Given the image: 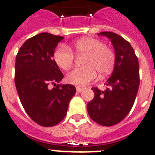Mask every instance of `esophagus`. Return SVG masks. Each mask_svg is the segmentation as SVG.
Here are the masks:
<instances>
[{
  "label": "esophagus",
  "instance_id": "34e87169",
  "mask_svg": "<svg viewBox=\"0 0 155 155\" xmlns=\"http://www.w3.org/2000/svg\"><path fill=\"white\" fill-rule=\"evenodd\" d=\"M83 89H84L83 87H79V86H77V87H76V92H81L83 91Z\"/></svg>",
  "mask_w": 155,
  "mask_h": 155
}]
</instances>
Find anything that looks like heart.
I'll return each mask as SVG.
<instances>
[{
	"mask_svg": "<svg viewBox=\"0 0 155 155\" xmlns=\"http://www.w3.org/2000/svg\"><path fill=\"white\" fill-rule=\"evenodd\" d=\"M73 50L77 55L85 54L83 65L67 75V80L71 84L85 86L97 78V72L104 76L113 71L115 65V54L113 50L94 38H83L73 43ZM74 54L70 47L59 45L53 54L54 63L63 70H68L74 62Z\"/></svg>",
	"mask_w": 155,
	"mask_h": 155,
	"instance_id": "heart-1",
	"label": "heart"
}]
</instances>
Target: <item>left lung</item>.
Listing matches in <instances>:
<instances>
[{
    "instance_id": "left-lung-1",
    "label": "left lung",
    "mask_w": 155,
    "mask_h": 155,
    "mask_svg": "<svg viewBox=\"0 0 155 155\" xmlns=\"http://www.w3.org/2000/svg\"><path fill=\"white\" fill-rule=\"evenodd\" d=\"M111 40L115 51V65L112 75L101 91L92 87L94 98L87 104L88 115L95 122L112 126L124 119L131 110L139 87V64L132 46L113 32H101Z\"/></svg>"
}]
</instances>
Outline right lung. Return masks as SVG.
<instances>
[{
	"label": "right lung",
	"mask_w": 155,
	"mask_h": 155,
	"mask_svg": "<svg viewBox=\"0 0 155 155\" xmlns=\"http://www.w3.org/2000/svg\"><path fill=\"white\" fill-rule=\"evenodd\" d=\"M63 39L41 33L26 40L16 56L15 85L21 103L29 117L44 127L57 125L65 117L76 92L73 85L59 84L63 74L53 59ZM51 84L55 86L52 90Z\"/></svg>",
	"instance_id": "obj_1"
}]
</instances>
